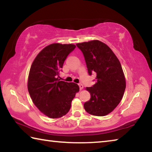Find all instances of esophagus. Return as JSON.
<instances>
[{"label":"esophagus","instance_id":"34e87169","mask_svg":"<svg viewBox=\"0 0 152 152\" xmlns=\"http://www.w3.org/2000/svg\"><path fill=\"white\" fill-rule=\"evenodd\" d=\"M78 85H79V88H80V90H82V89H83V85H82V84H79Z\"/></svg>","mask_w":152,"mask_h":152}]
</instances>
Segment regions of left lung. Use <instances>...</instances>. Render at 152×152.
<instances>
[{"label": "left lung", "instance_id": "8db88e82", "mask_svg": "<svg viewBox=\"0 0 152 152\" xmlns=\"http://www.w3.org/2000/svg\"><path fill=\"white\" fill-rule=\"evenodd\" d=\"M83 53L89 75L96 74V82L86 90L91 99L84 104V109L95 116L111 113L121 101L126 82L119 60L109 46L99 40L76 44Z\"/></svg>", "mask_w": 152, "mask_h": 152}]
</instances>
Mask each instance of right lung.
<instances>
[{
    "label": "right lung",
    "mask_w": 152,
    "mask_h": 152,
    "mask_svg": "<svg viewBox=\"0 0 152 152\" xmlns=\"http://www.w3.org/2000/svg\"><path fill=\"white\" fill-rule=\"evenodd\" d=\"M74 44L52 43L38 53L31 66L27 88L32 101L46 116L56 119L68 113L79 86L58 79L64 61Z\"/></svg>",
    "instance_id": "obj_1"
}]
</instances>
